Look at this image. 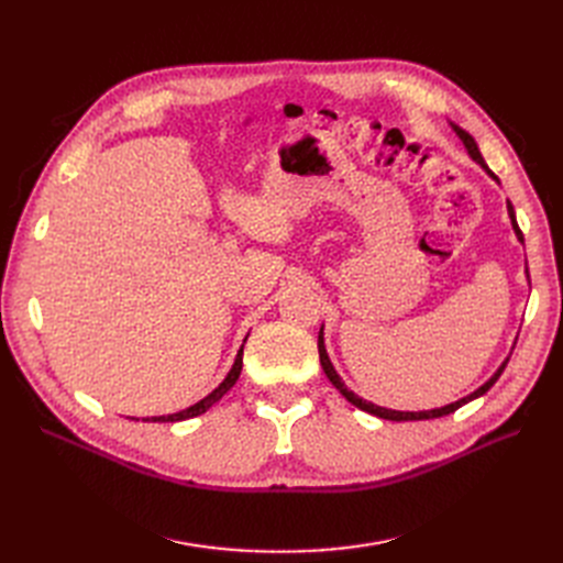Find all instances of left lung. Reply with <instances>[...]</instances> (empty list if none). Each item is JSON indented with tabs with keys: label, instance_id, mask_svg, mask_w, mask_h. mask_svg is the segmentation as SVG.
<instances>
[{
	"label": "left lung",
	"instance_id": "8db88e82",
	"mask_svg": "<svg viewBox=\"0 0 563 563\" xmlns=\"http://www.w3.org/2000/svg\"><path fill=\"white\" fill-rule=\"evenodd\" d=\"M449 126L455 131V135L460 139V143H463V147H465V152L470 155V159L472 162H476L479 164L484 172L498 183V176L490 172V168L486 166V162H484V157H482V152H479V145L474 143V139L472 135L465 131V129H460L457 124H453V122H449ZM507 216H509V223H512V230H515V234H517V240L523 244V234H521V230H519V225H517V216H515V207L512 203L507 201ZM526 277H528V269H526ZM319 362H321V368H323V373H327V378L333 383V387L340 391V395H343L350 404H354L356 408H362V411H366V413H371V416H378V418H385V420H395V422H408V420H432V418H441V416H449V413H453V411H457L460 406H465V404H470V401H474V399H479L482 395H486V391L496 385V380L500 378V373L505 371V366H507V362H509V356L507 360L498 366V371L493 373V376L484 383V385H479L476 387L474 391H470L467 397H463V399H457V401H451V404H446V406H441V408H430V411H395V408H383V406H376V404H371V401H366V399H362L360 395H354L352 389H347V385L343 383V378L338 376V371L333 368V364H331V360H329V352H327V345H323V323H321V329H319ZM515 350V347H512Z\"/></svg>",
	"mask_w": 563,
	"mask_h": 563
}]
</instances>
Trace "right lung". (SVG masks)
Masks as SVG:
<instances>
[{
	"instance_id": "right-lung-1",
	"label": "right lung",
	"mask_w": 563,
	"mask_h": 563,
	"mask_svg": "<svg viewBox=\"0 0 563 563\" xmlns=\"http://www.w3.org/2000/svg\"><path fill=\"white\" fill-rule=\"evenodd\" d=\"M249 338V335H246ZM246 338H244V343H246ZM242 354H244V345L240 347V352H236V356H234V364H232V368H230V373L225 376V380L220 383L211 395H207L203 399H199L197 404H192V406H187V408H183V411H178V413H168V416H152V418H143V422H180V420H190V418H197V416H201V413H207L209 408L216 404V401H220L223 399L228 391L234 387V383L240 380V373H242ZM133 420H139V418H133Z\"/></svg>"
}]
</instances>
